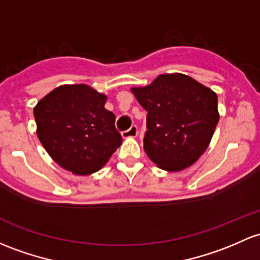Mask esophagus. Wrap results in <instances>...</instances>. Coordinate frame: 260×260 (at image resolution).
Returning a JSON list of instances; mask_svg holds the SVG:
<instances>
[{"instance_id": "34e87169", "label": "esophagus", "mask_w": 260, "mask_h": 260, "mask_svg": "<svg viewBox=\"0 0 260 260\" xmlns=\"http://www.w3.org/2000/svg\"><path fill=\"white\" fill-rule=\"evenodd\" d=\"M137 135H138V129H137V127H136V125H132L129 129L122 132V137L123 138H135V137H137Z\"/></svg>"}]
</instances>
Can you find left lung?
I'll list each match as a JSON object with an SVG mask.
<instances>
[{
	"label": "left lung",
	"instance_id": "obj_1",
	"mask_svg": "<svg viewBox=\"0 0 260 260\" xmlns=\"http://www.w3.org/2000/svg\"><path fill=\"white\" fill-rule=\"evenodd\" d=\"M131 91L148 112L143 143L149 159L168 172L197 162L219 121L217 93L182 73L159 75Z\"/></svg>",
	"mask_w": 260,
	"mask_h": 260
}]
</instances>
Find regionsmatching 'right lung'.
Returning a JSON list of instances; mask_svg holds the SVG:
<instances>
[{"instance_id": "obj_1", "label": "right lung", "mask_w": 260, "mask_h": 260, "mask_svg": "<svg viewBox=\"0 0 260 260\" xmlns=\"http://www.w3.org/2000/svg\"><path fill=\"white\" fill-rule=\"evenodd\" d=\"M107 95L87 84H63L35 106L37 137L52 159L77 176L100 171L121 146Z\"/></svg>"}]
</instances>
